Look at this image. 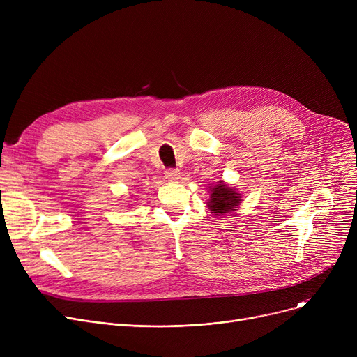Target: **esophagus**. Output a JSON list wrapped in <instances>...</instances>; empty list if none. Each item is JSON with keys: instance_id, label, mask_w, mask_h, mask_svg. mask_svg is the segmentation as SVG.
I'll use <instances>...</instances> for the list:
<instances>
[{"instance_id": "34e87169", "label": "esophagus", "mask_w": 357, "mask_h": 357, "mask_svg": "<svg viewBox=\"0 0 357 357\" xmlns=\"http://www.w3.org/2000/svg\"><path fill=\"white\" fill-rule=\"evenodd\" d=\"M165 176H166V179H167V181L175 182V181H178V179L181 178V174L176 171V169H167Z\"/></svg>"}]
</instances>
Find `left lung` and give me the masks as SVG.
Returning a JSON list of instances; mask_svg holds the SVG:
<instances>
[{"label": "left lung", "mask_w": 357, "mask_h": 357, "mask_svg": "<svg viewBox=\"0 0 357 357\" xmlns=\"http://www.w3.org/2000/svg\"><path fill=\"white\" fill-rule=\"evenodd\" d=\"M208 192L210 198L207 201V207L215 217H224L231 211H236L243 202V197L238 190L222 179L217 181L214 185L211 183V186H208Z\"/></svg>", "instance_id": "left-lung-1"}]
</instances>
